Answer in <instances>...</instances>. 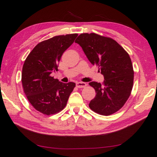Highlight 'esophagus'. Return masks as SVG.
Instances as JSON below:
<instances>
[{"mask_svg":"<svg viewBox=\"0 0 157 157\" xmlns=\"http://www.w3.org/2000/svg\"><path fill=\"white\" fill-rule=\"evenodd\" d=\"M87 86V84L85 82H79L76 83V86L78 88H84Z\"/></svg>","mask_w":157,"mask_h":157,"instance_id":"esophagus-1","label":"esophagus"}]
</instances>
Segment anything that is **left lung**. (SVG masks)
Instances as JSON below:
<instances>
[{"label": "left lung", "instance_id": "left-lung-1", "mask_svg": "<svg viewBox=\"0 0 157 157\" xmlns=\"http://www.w3.org/2000/svg\"><path fill=\"white\" fill-rule=\"evenodd\" d=\"M75 42L81 46L89 61L99 66L105 79L103 84L89 83L97 93L89 103L90 108L105 116L118 111L133 88L134 72L129 55L113 39L95 33L81 34Z\"/></svg>", "mask_w": 157, "mask_h": 157}]
</instances>
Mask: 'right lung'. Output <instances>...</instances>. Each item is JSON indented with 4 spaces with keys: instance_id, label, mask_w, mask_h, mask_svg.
Segmentation results:
<instances>
[{
    "instance_id": "right-lung-1",
    "label": "right lung",
    "mask_w": 157,
    "mask_h": 157,
    "mask_svg": "<svg viewBox=\"0 0 157 157\" xmlns=\"http://www.w3.org/2000/svg\"><path fill=\"white\" fill-rule=\"evenodd\" d=\"M77 36H55L39 43L24 63L21 82L24 93L35 109L44 114H54L63 109L75 86L74 82H59L51 73L58 71L61 56Z\"/></svg>"
}]
</instances>
